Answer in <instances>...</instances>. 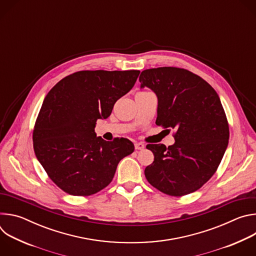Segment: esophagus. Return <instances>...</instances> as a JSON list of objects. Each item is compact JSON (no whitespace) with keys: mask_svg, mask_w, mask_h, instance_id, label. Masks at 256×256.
<instances>
[{"mask_svg":"<svg viewBox=\"0 0 256 256\" xmlns=\"http://www.w3.org/2000/svg\"><path fill=\"white\" fill-rule=\"evenodd\" d=\"M144 148V144L142 142H136L134 144V149L136 150H142Z\"/></svg>","mask_w":256,"mask_h":256,"instance_id":"34e87169","label":"esophagus"}]
</instances>
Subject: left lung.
<instances>
[{
	"mask_svg": "<svg viewBox=\"0 0 256 256\" xmlns=\"http://www.w3.org/2000/svg\"><path fill=\"white\" fill-rule=\"evenodd\" d=\"M140 87L158 97L156 124L174 130L175 144H149L154 161L144 169L149 184L171 196L200 190L216 171L229 142V124L214 89L181 68L161 66L140 72Z\"/></svg>",
	"mask_w": 256,
	"mask_h": 256,
	"instance_id": "1",
	"label": "left lung"
}]
</instances>
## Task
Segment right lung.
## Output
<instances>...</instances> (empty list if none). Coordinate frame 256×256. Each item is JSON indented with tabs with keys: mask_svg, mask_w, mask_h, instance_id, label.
<instances>
[{
	"mask_svg": "<svg viewBox=\"0 0 256 256\" xmlns=\"http://www.w3.org/2000/svg\"><path fill=\"white\" fill-rule=\"evenodd\" d=\"M140 70H79L48 93L36 118L32 140L36 157L64 192L87 196L105 188L120 161L134 151L124 138L96 136L99 118L134 85Z\"/></svg>",
	"mask_w": 256,
	"mask_h": 256,
	"instance_id": "obj_1",
	"label": "right lung"
}]
</instances>
